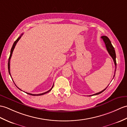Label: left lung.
<instances>
[{
    "mask_svg": "<svg viewBox=\"0 0 127 127\" xmlns=\"http://www.w3.org/2000/svg\"><path fill=\"white\" fill-rule=\"evenodd\" d=\"M101 38L103 39V40L104 41V42L105 43V45L106 46V48H107V51L108 52L109 54L110 55V56L113 58V60L114 61V62L115 63V72H116V53H115V49L113 47V45L111 44V43L110 42V39H109L108 37H107V36H103L101 37ZM115 75L114 76V77ZM106 88L105 89L103 90L102 91H100L99 93H97L96 94H94V95H90L89 96H93V95H98V94L102 93V92H103V91L106 89Z\"/></svg>",
    "mask_w": 127,
    "mask_h": 127,
    "instance_id": "1",
    "label": "left lung"
}]
</instances>
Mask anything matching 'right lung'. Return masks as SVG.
Segmentation results:
<instances>
[{
    "label": "right lung",
    "instance_id": "1",
    "mask_svg": "<svg viewBox=\"0 0 127 127\" xmlns=\"http://www.w3.org/2000/svg\"><path fill=\"white\" fill-rule=\"evenodd\" d=\"M23 34V33H22L21 35H20V37H19L17 39V40L15 41V42H14V43H13V45H12V47L11 50L10 55L9 58H8V72H9V74H10V75L11 76V73H10V59H11V58L12 55V53H13V50H14V48H15V46L16 45V44H17V42H18L19 40L20 39V38H21V37H22V36ZM53 87H54V85H52V88H51V89H50L49 90H48V91H46V92L43 93H42V94H32L28 93H26V92H25V93H26V94H29V95H32V96H40V95H44V94H46V93H49V91H51V90H52V89ZM18 89H19V88H18Z\"/></svg>",
    "mask_w": 127,
    "mask_h": 127
}]
</instances>
